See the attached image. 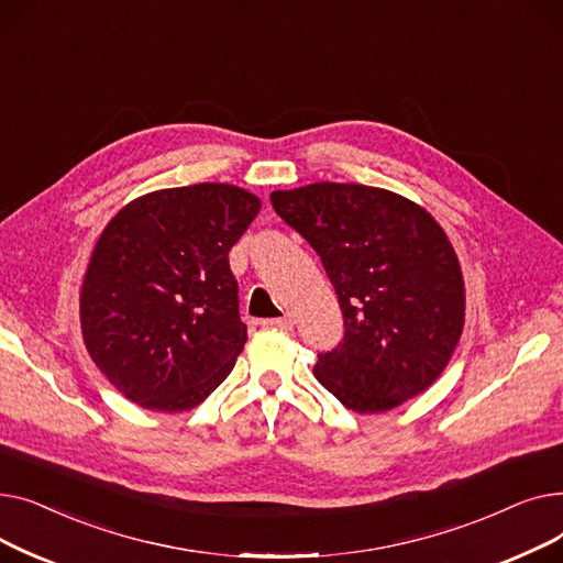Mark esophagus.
Returning <instances> with one entry per match:
<instances>
[{
    "mask_svg": "<svg viewBox=\"0 0 563 563\" xmlns=\"http://www.w3.org/2000/svg\"><path fill=\"white\" fill-rule=\"evenodd\" d=\"M262 327H269V329H280V331H291L294 321L291 317H278V319H264Z\"/></svg>",
    "mask_w": 563,
    "mask_h": 563,
    "instance_id": "esophagus-1",
    "label": "esophagus"
}]
</instances>
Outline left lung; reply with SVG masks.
Instances as JSON below:
<instances>
[{"mask_svg": "<svg viewBox=\"0 0 563 563\" xmlns=\"http://www.w3.org/2000/svg\"><path fill=\"white\" fill-rule=\"evenodd\" d=\"M276 214L319 255L344 338L317 353L314 376L356 412H386L448 367L465 321V289L448 234L420 205L365 185L274 191Z\"/></svg>", "mask_w": 563, "mask_h": 563, "instance_id": "obj_1", "label": "left lung"}]
</instances>
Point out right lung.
<instances>
[{"instance_id": "right-lung-1", "label": "right lung", "mask_w": 563, "mask_h": 563, "mask_svg": "<svg viewBox=\"0 0 563 563\" xmlns=\"http://www.w3.org/2000/svg\"><path fill=\"white\" fill-rule=\"evenodd\" d=\"M260 198L202 183L145 194L102 230L81 285V335L130 401L159 412L198 406L246 342L228 253Z\"/></svg>"}]
</instances>
